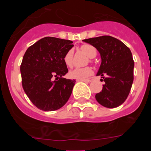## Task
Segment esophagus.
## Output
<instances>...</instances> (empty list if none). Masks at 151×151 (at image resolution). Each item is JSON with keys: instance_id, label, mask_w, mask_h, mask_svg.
<instances>
[{"instance_id": "1", "label": "esophagus", "mask_w": 151, "mask_h": 151, "mask_svg": "<svg viewBox=\"0 0 151 151\" xmlns=\"http://www.w3.org/2000/svg\"><path fill=\"white\" fill-rule=\"evenodd\" d=\"M77 81H81V82H85V83H91V80H77Z\"/></svg>"}]
</instances>
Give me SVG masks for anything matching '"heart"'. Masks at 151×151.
Wrapping results in <instances>:
<instances>
[{
  "label": "heart",
  "mask_w": 151,
  "mask_h": 151,
  "mask_svg": "<svg viewBox=\"0 0 151 151\" xmlns=\"http://www.w3.org/2000/svg\"><path fill=\"white\" fill-rule=\"evenodd\" d=\"M80 50L84 52L89 58H93L96 55V50L94 47L91 45H83L80 47ZM65 64L67 66L70 67L72 66L73 63V52L72 50H68L65 54L63 58ZM93 74L92 69L90 67H83V68H77L71 70L68 72V76L72 79L76 80H85L87 77L91 76Z\"/></svg>",
  "instance_id": "heart-1"
}]
</instances>
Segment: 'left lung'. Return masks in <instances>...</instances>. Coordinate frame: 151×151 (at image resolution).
<instances>
[{"label": "left lung", "instance_id": "obj_1", "mask_svg": "<svg viewBox=\"0 0 151 151\" xmlns=\"http://www.w3.org/2000/svg\"><path fill=\"white\" fill-rule=\"evenodd\" d=\"M83 41L96 47L101 55V63L96 76L102 77L105 83L102 91L96 94V99L105 107L120 106L127 99L134 80V63L130 49L110 36Z\"/></svg>", "mask_w": 151, "mask_h": 151}]
</instances>
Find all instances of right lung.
Returning <instances> with one entry per match:
<instances>
[{
  "label": "right lung",
  "instance_id": "obj_1",
  "mask_svg": "<svg viewBox=\"0 0 151 151\" xmlns=\"http://www.w3.org/2000/svg\"><path fill=\"white\" fill-rule=\"evenodd\" d=\"M73 42L45 37L28 47L20 66L24 91L36 107L44 111L60 109L68 101L75 80L63 78L68 73L63 58ZM53 77L59 78L53 81Z\"/></svg>",
  "mask_w": 151,
  "mask_h": 151
}]
</instances>
